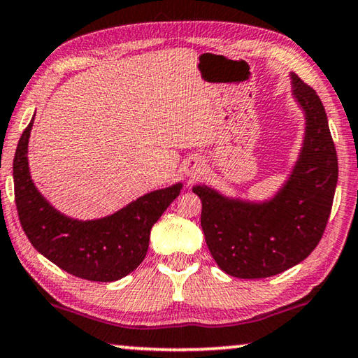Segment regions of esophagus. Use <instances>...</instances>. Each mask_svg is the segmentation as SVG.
<instances>
[{
	"label": "esophagus",
	"mask_w": 358,
	"mask_h": 358,
	"mask_svg": "<svg viewBox=\"0 0 358 358\" xmlns=\"http://www.w3.org/2000/svg\"><path fill=\"white\" fill-rule=\"evenodd\" d=\"M201 169H203V164H201L200 159L192 158V159H189L185 173H187V176H190V178H195V176H199L201 173Z\"/></svg>",
	"instance_id": "esophagus-1"
}]
</instances>
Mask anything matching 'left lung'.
Wrapping results in <instances>:
<instances>
[{"instance_id":"8db88e82","label":"left lung","mask_w":358,"mask_h":358,"mask_svg":"<svg viewBox=\"0 0 358 358\" xmlns=\"http://www.w3.org/2000/svg\"><path fill=\"white\" fill-rule=\"evenodd\" d=\"M292 98L303 113L302 147L287 178L266 200L192 187L201 200V229L222 271L260 279L299 265L323 236L338 185V155L320 96L291 72Z\"/></svg>"}]
</instances>
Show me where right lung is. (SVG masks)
Returning <instances> with one entry per match:
<instances>
[{
	"mask_svg": "<svg viewBox=\"0 0 358 358\" xmlns=\"http://www.w3.org/2000/svg\"><path fill=\"white\" fill-rule=\"evenodd\" d=\"M25 127L13 163L15 206L25 236L37 250L72 276L96 282L117 281L143 262L150 231L180 194L182 182L148 192L113 215L77 220L56 210L35 187L29 168Z\"/></svg>",
	"mask_w": 358,
	"mask_h": 358,
	"instance_id": "obj_1",
	"label": "right lung"
}]
</instances>
